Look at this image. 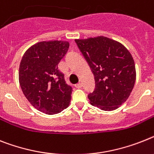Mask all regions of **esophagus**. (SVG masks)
<instances>
[{
	"label": "esophagus",
	"mask_w": 154,
	"mask_h": 154,
	"mask_svg": "<svg viewBox=\"0 0 154 154\" xmlns=\"http://www.w3.org/2000/svg\"><path fill=\"white\" fill-rule=\"evenodd\" d=\"M74 86H75V88H81L82 87V85H81V83H77V85H75Z\"/></svg>",
	"instance_id": "obj_1"
}]
</instances>
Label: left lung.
Listing matches in <instances>:
<instances>
[{"mask_svg":"<svg viewBox=\"0 0 154 154\" xmlns=\"http://www.w3.org/2000/svg\"><path fill=\"white\" fill-rule=\"evenodd\" d=\"M75 42L95 77V88L88 95L91 104L105 111L117 109L135 85L136 73L131 53L121 43L103 36Z\"/></svg>","mask_w":154,"mask_h":154,"instance_id":"8db88e82","label":"left lung"}]
</instances>
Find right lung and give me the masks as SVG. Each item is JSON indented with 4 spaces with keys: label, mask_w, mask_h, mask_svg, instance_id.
<instances>
[{
    "label": "right lung",
    "mask_w": 154,
    "mask_h": 154,
    "mask_svg": "<svg viewBox=\"0 0 154 154\" xmlns=\"http://www.w3.org/2000/svg\"><path fill=\"white\" fill-rule=\"evenodd\" d=\"M69 46L67 41H41L22 58L19 72L22 91L31 105L46 114L60 113L70 103L72 88L58 69Z\"/></svg>",
    "instance_id": "obj_1"
}]
</instances>
